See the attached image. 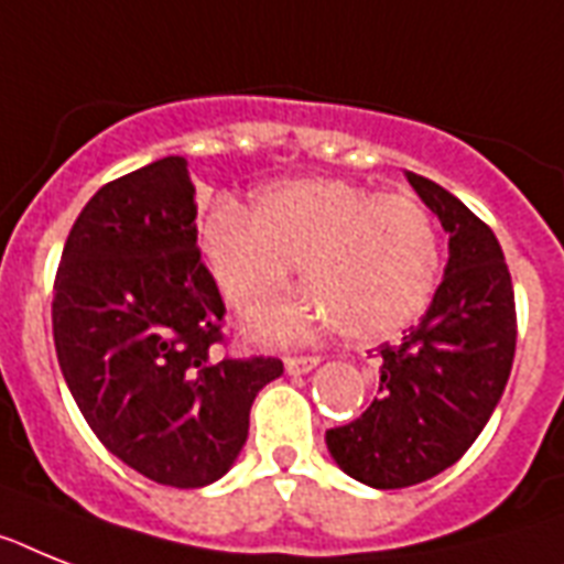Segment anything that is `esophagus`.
Listing matches in <instances>:
<instances>
[{"instance_id":"1","label":"esophagus","mask_w":564,"mask_h":564,"mask_svg":"<svg viewBox=\"0 0 564 564\" xmlns=\"http://www.w3.org/2000/svg\"><path fill=\"white\" fill-rule=\"evenodd\" d=\"M283 365H286L290 373H306V370H313L318 365V356H286Z\"/></svg>"}]
</instances>
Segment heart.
Masks as SVG:
<instances>
[{
	"label": "heart",
	"mask_w": 564,
	"mask_h": 564,
	"mask_svg": "<svg viewBox=\"0 0 564 564\" xmlns=\"http://www.w3.org/2000/svg\"><path fill=\"white\" fill-rule=\"evenodd\" d=\"M219 292L249 310L278 292L297 263L301 295L254 318L260 336L290 341L336 324L350 341H386L425 313L441 278V237L416 196L379 194L347 178L269 187L254 210L223 199L203 223Z\"/></svg>",
	"instance_id": "heart-1"
}]
</instances>
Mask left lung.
Masks as SVG:
<instances>
[{"label": "left lung", "instance_id": "obj_1", "mask_svg": "<svg viewBox=\"0 0 564 564\" xmlns=\"http://www.w3.org/2000/svg\"><path fill=\"white\" fill-rule=\"evenodd\" d=\"M409 182L448 231L446 278L400 345L379 347L377 400L327 432L336 464L377 489L414 487L460 460L516 356V295L492 228L432 178Z\"/></svg>", "mask_w": 564, "mask_h": 564}]
</instances>
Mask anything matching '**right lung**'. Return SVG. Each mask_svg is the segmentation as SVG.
Returning <instances> with one entry per match:
<instances>
[{"instance_id":"add662e5","label":"right lung","mask_w":564,"mask_h":564,"mask_svg":"<svg viewBox=\"0 0 564 564\" xmlns=\"http://www.w3.org/2000/svg\"><path fill=\"white\" fill-rule=\"evenodd\" d=\"M196 191L167 155L112 178L68 231L54 274L57 361L123 464L164 487L223 478L278 356H223L226 304L196 246Z\"/></svg>"}]
</instances>
